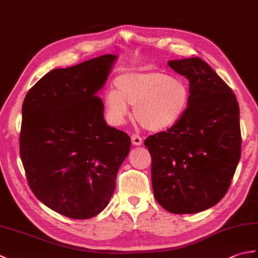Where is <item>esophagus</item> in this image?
Segmentation results:
<instances>
[{
	"mask_svg": "<svg viewBox=\"0 0 258 258\" xmlns=\"http://www.w3.org/2000/svg\"><path fill=\"white\" fill-rule=\"evenodd\" d=\"M131 140H132V143H133V145H136V146H140V145H142V138L141 136H139V135H132L131 136Z\"/></svg>",
	"mask_w": 258,
	"mask_h": 258,
	"instance_id": "1",
	"label": "esophagus"
}]
</instances>
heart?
<instances>
[{"mask_svg": "<svg viewBox=\"0 0 258 258\" xmlns=\"http://www.w3.org/2000/svg\"><path fill=\"white\" fill-rule=\"evenodd\" d=\"M114 85L115 91L104 96V105L115 125L125 122L128 105H134L138 122L150 132H161L178 123L189 104L186 82L160 71H126L115 79Z\"/></svg>", "mask_w": 258, "mask_h": 258, "instance_id": "heart-1", "label": "heart"}]
</instances>
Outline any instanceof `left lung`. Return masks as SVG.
Wrapping results in <instances>:
<instances>
[{
	"label": "left lung",
	"instance_id": "8db88e82",
	"mask_svg": "<svg viewBox=\"0 0 258 258\" xmlns=\"http://www.w3.org/2000/svg\"><path fill=\"white\" fill-rule=\"evenodd\" d=\"M189 82L184 116L144 142L152 156V185L163 208L195 214L228 190L240 158L239 106L233 91L200 57L168 61Z\"/></svg>",
	"mask_w": 258,
	"mask_h": 258
}]
</instances>
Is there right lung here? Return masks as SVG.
Returning a JSON list of instances; mask_svg holds the SVG:
<instances>
[{
	"label": "right lung",
	"instance_id": "add662e5",
	"mask_svg": "<svg viewBox=\"0 0 258 258\" xmlns=\"http://www.w3.org/2000/svg\"><path fill=\"white\" fill-rule=\"evenodd\" d=\"M106 54L55 69L27 92L20 154L38 201L61 215L87 220L105 208L130 136L108 126L97 95L116 62Z\"/></svg>",
	"mask_w": 258,
	"mask_h": 258
}]
</instances>
